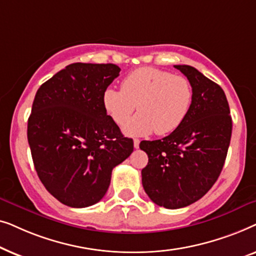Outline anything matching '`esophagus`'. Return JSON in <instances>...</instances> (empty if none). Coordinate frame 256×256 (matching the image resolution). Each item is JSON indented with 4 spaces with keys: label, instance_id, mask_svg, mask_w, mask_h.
<instances>
[{
    "label": "esophagus",
    "instance_id": "34e87169",
    "mask_svg": "<svg viewBox=\"0 0 256 256\" xmlns=\"http://www.w3.org/2000/svg\"><path fill=\"white\" fill-rule=\"evenodd\" d=\"M138 146H140V140L135 138V140H134V148H135V149H138Z\"/></svg>",
    "mask_w": 256,
    "mask_h": 256
}]
</instances>
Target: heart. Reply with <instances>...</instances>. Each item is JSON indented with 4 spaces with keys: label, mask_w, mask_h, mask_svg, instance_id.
<instances>
[{
    "label": "heart",
    "mask_w": 256,
    "mask_h": 256,
    "mask_svg": "<svg viewBox=\"0 0 256 256\" xmlns=\"http://www.w3.org/2000/svg\"><path fill=\"white\" fill-rule=\"evenodd\" d=\"M192 86L185 76L156 68H141L122 80L121 90L107 88L102 104L112 120L124 126L138 106L140 113L124 127L129 136L170 134L190 110Z\"/></svg>",
    "instance_id": "b5f03b06"
}]
</instances>
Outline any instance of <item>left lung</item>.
Segmentation results:
<instances>
[{"label":"left lung","mask_w":256,"mask_h":256,"mask_svg":"<svg viewBox=\"0 0 256 256\" xmlns=\"http://www.w3.org/2000/svg\"><path fill=\"white\" fill-rule=\"evenodd\" d=\"M192 86V104L182 124L170 135L142 141L148 155L142 185L149 198L166 208L197 202L222 172L232 135V118L218 84L188 65H174Z\"/></svg>","instance_id":"left-lung-1"}]
</instances>
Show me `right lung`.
Here are the masks:
<instances>
[{
    "instance_id": "1",
    "label": "right lung",
    "mask_w": 256,
    "mask_h": 256,
    "mask_svg": "<svg viewBox=\"0 0 256 256\" xmlns=\"http://www.w3.org/2000/svg\"><path fill=\"white\" fill-rule=\"evenodd\" d=\"M121 68L74 62L45 82L28 120L38 177L56 199L87 208L102 199L112 170L134 150L104 108L102 96Z\"/></svg>"
}]
</instances>
